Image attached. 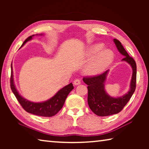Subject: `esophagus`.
I'll list each match as a JSON object with an SVG mask.
<instances>
[{
    "label": "esophagus",
    "mask_w": 149,
    "mask_h": 149,
    "mask_svg": "<svg viewBox=\"0 0 149 149\" xmlns=\"http://www.w3.org/2000/svg\"><path fill=\"white\" fill-rule=\"evenodd\" d=\"M74 84L75 85H78L81 84V81L79 79H76L74 81Z\"/></svg>",
    "instance_id": "obj_1"
}]
</instances>
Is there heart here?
<instances>
[{"instance_id":"heart-1","label":"heart","mask_w":149,"mask_h":149,"mask_svg":"<svg viewBox=\"0 0 149 149\" xmlns=\"http://www.w3.org/2000/svg\"><path fill=\"white\" fill-rule=\"evenodd\" d=\"M104 47V45L102 43H97L88 49L87 52L88 57H92L96 54L86 67L85 71L88 75H96L101 74L112 62L114 58V53L110 49L102 50Z\"/></svg>"}]
</instances>
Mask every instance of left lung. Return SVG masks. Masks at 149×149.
Wrapping results in <instances>:
<instances>
[{
    "mask_svg": "<svg viewBox=\"0 0 149 149\" xmlns=\"http://www.w3.org/2000/svg\"><path fill=\"white\" fill-rule=\"evenodd\" d=\"M114 42L120 53L124 56L122 61L127 62L132 66V77L129 91L117 98L110 97L105 91V81L109 70L97 76L84 77L83 81L88 85V104L90 109L99 116H107L119 113L130 100L136 88L137 65L135 61L129 56L118 40L114 39Z\"/></svg>",
    "mask_w": 149,
    "mask_h": 149,
    "instance_id": "8db88e82",
    "label": "left lung"
}]
</instances>
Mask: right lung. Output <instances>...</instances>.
Listing matches in <instances>:
<instances>
[{
	"label": "right lung",
	"mask_w": 149,
	"mask_h": 149,
	"mask_svg": "<svg viewBox=\"0 0 149 149\" xmlns=\"http://www.w3.org/2000/svg\"><path fill=\"white\" fill-rule=\"evenodd\" d=\"M36 35H38V34H36ZM39 35H42V34H40ZM33 36H35V35L29 36L28 38H27L25 40V41L22 44V47H23L27 41L31 40ZM10 87L15 97H16L17 100H18L19 104H21L22 107H23L24 109L26 112L31 113V114H33L43 117H52L55 114H56L61 110L68 95L72 91V89H74L73 84L72 83H70L69 85H65V87L62 88L61 89H60L53 97L50 98V99L46 100V101L41 102H34L29 101V100L22 97L19 94L18 91L16 89L14 81L12 64H11Z\"/></svg>",
	"instance_id": "right-lung-1"
}]
</instances>
